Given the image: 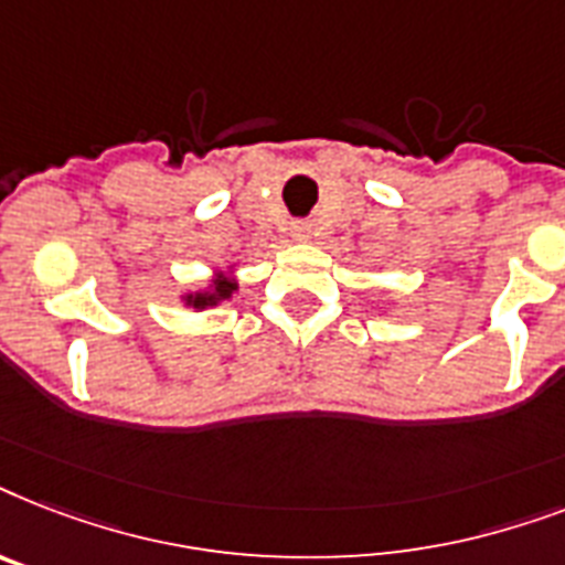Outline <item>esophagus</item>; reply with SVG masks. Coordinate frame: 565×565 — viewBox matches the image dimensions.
<instances>
[{"label":"esophagus","instance_id":"obj_1","mask_svg":"<svg viewBox=\"0 0 565 565\" xmlns=\"http://www.w3.org/2000/svg\"><path fill=\"white\" fill-rule=\"evenodd\" d=\"M311 233H315V227H311L309 221H295L291 224V238H297V242H309Z\"/></svg>","mask_w":565,"mask_h":565}]
</instances>
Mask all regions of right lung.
I'll use <instances>...</instances> for the list:
<instances>
[{"label": "right lung", "instance_id": "1", "mask_svg": "<svg viewBox=\"0 0 565 565\" xmlns=\"http://www.w3.org/2000/svg\"><path fill=\"white\" fill-rule=\"evenodd\" d=\"M236 279H230L227 274H218L212 279L206 291H195V295H186V306L192 309H206V306H218L221 300H230L233 291H236Z\"/></svg>", "mask_w": 565, "mask_h": 565}]
</instances>
